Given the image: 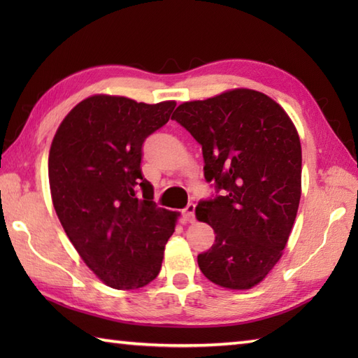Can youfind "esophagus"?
I'll list each match as a JSON object with an SVG mask.
<instances>
[{"label":"esophagus","instance_id":"1","mask_svg":"<svg viewBox=\"0 0 358 358\" xmlns=\"http://www.w3.org/2000/svg\"><path fill=\"white\" fill-rule=\"evenodd\" d=\"M183 217L189 223L195 222V204L194 203H189L187 206L183 209Z\"/></svg>","mask_w":358,"mask_h":358}]
</instances>
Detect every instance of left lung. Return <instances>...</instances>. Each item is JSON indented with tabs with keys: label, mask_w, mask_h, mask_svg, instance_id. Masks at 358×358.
<instances>
[{
	"label": "left lung",
	"mask_w": 358,
	"mask_h": 358,
	"mask_svg": "<svg viewBox=\"0 0 358 358\" xmlns=\"http://www.w3.org/2000/svg\"><path fill=\"white\" fill-rule=\"evenodd\" d=\"M172 118L201 144L204 178L218 192L195 209L215 232L196 258L200 269L218 286L250 289L283 255L299 210L296 129L280 104L252 89L183 103Z\"/></svg>",
	"instance_id": "1"
}]
</instances>
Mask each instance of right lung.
Listing matches in <instances>:
<instances>
[{
    "instance_id": "right-lung-1",
    "label": "right lung",
    "mask_w": 358,
    "mask_h": 358,
    "mask_svg": "<svg viewBox=\"0 0 358 358\" xmlns=\"http://www.w3.org/2000/svg\"><path fill=\"white\" fill-rule=\"evenodd\" d=\"M175 104L94 95L53 136V208L83 262L110 287H143L162 269L178 214L155 204L141 158L144 140L169 121Z\"/></svg>"
}]
</instances>
